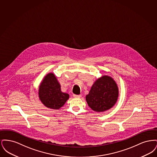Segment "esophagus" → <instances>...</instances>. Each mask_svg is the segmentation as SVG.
<instances>
[{"mask_svg": "<svg viewBox=\"0 0 157 157\" xmlns=\"http://www.w3.org/2000/svg\"><path fill=\"white\" fill-rule=\"evenodd\" d=\"M73 97L74 98H79L81 97H82V95H73Z\"/></svg>", "mask_w": 157, "mask_h": 157, "instance_id": "obj_1", "label": "esophagus"}]
</instances>
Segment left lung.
I'll list each match as a JSON object with an SVG mask.
<instances>
[{
	"mask_svg": "<svg viewBox=\"0 0 157 157\" xmlns=\"http://www.w3.org/2000/svg\"><path fill=\"white\" fill-rule=\"evenodd\" d=\"M119 95L118 85L109 76L104 75L98 78L86 96L90 108L97 112H104L112 108Z\"/></svg>",
	"mask_w": 157,
	"mask_h": 157,
	"instance_id": "1",
	"label": "left lung"
}]
</instances>
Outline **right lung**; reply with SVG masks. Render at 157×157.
Here are the masks:
<instances>
[{"instance_id": "obj_1", "label": "right lung", "mask_w": 157, "mask_h": 157, "mask_svg": "<svg viewBox=\"0 0 157 157\" xmlns=\"http://www.w3.org/2000/svg\"><path fill=\"white\" fill-rule=\"evenodd\" d=\"M39 98L46 107L58 109L63 106L69 98V95L62 92L60 85L54 74L49 73L40 83Z\"/></svg>"}]
</instances>
